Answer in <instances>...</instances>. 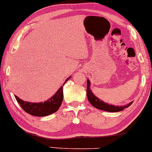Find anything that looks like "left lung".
<instances>
[{"label": "left lung", "mask_w": 152, "mask_h": 152, "mask_svg": "<svg viewBox=\"0 0 152 152\" xmlns=\"http://www.w3.org/2000/svg\"><path fill=\"white\" fill-rule=\"evenodd\" d=\"M87 97L88 99L89 102L92 104L94 107L96 108L99 109V110L107 111V112H118V111L123 110L126 107H129L132 104V102H129L125 106H115V105H111V104H107V103H104V102L102 101L101 99H98L97 97L94 96L92 93V91L90 89V81L87 80Z\"/></svg>", "instance_id": "left-lung-1"}]
</instances>
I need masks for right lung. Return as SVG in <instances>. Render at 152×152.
<instances>
[{"label": "right lung", "mask_w": 152, "mask_h": 152, "mask_svg": "<svg viewBox=\"0 0 152 152\" xmlns=\"http://www.w3.org/2000/svg\"><path fill=\"white\" fill-rule=\"evenodd\" d=\"M70 77L67 78L65 80L64 85L67 82ZM63 85V86H64ZM15 99H17L18 102L21 106L26 113L30 115H35V116H46V115H50L53 113L56 112L60 107L62 102H63V86H61L58 89L56 94L52 96L48 101L40 103H32L28 102L23 101L20 99L18 96H15Z\"/></svg>", "instance_id": "right-lung-1"}]
</instances>
